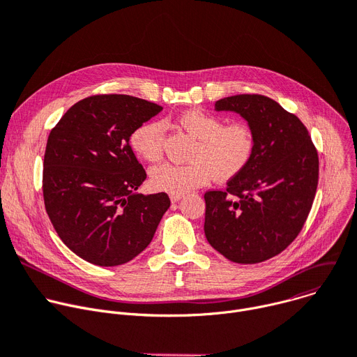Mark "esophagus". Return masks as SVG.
Here are the masks:
<instances>
[{"label":"esophagus","instance_id":"34e87169","mask_svg":"<svg viewBox=\"0 0 357 357\" xmlns=\"http://www.w3.org/2000/svg\"><path fill=\"white\" fill-rule=\"evenodd\" d=\"M183 197V193H171V201L178 202Z\"/></svg>","mask_w":357,"mask_h":357}]
</instances>
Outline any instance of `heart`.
<instances>
[{
    "mask_svg": "<svg viewBox=\"0 0 357 357\" xmlns=\"http://www.w3.org/2000/svg\"><path fill=\"white\" fill-rule=\"evenodd\" d=\"M178 125L197 139L189 153V164H162L152 169L151 183L169 193H185L209 179L229 181L238 176L253 156L256 138L253 128L245 121L225 123L223 118L199 111H186ZM134 152L155 164L164 153V126L151 121L139 125L131 135Z\"/></svg>",
    "mask_w": 357,
    "mask_h": 357,
    "instance_id": "obj_1",
    "label": "heart"
}]
</instances>
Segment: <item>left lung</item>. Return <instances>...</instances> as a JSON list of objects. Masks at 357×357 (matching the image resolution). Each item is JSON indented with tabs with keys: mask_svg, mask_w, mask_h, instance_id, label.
<instances>
[{
	"mask_svg": "<svg viewBox=\"0 0 357 357\" xmlns=\"http://www.w3.org/2000/svg\"><path fill=\"white\" fill-rule=\"evenodd\" d=\"M253 128L249 165L226 189L205 193V236L236 264H261L283 252L302 231L316 195L319 156L302 121L276 101L241 93L215 102Z\"/></svg>",
	"mask_w": 357,
	"mask_h": 357,
	"instance_id": "8db88e82",
	"label": "left lung"
}]
</instances>
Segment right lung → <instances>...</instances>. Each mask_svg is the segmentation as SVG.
Instances as JSON below:
<instances>
[{"label": "right lung", "instance_id": "right-lung-1", "mask_svg": "<svg viewBox=\"0 0 357 357\" xmlns=\"http://www.w3.org/2000/svg\"><path fill=\"white\" fill-rule=\"evenodd\" d=\"M162 107L122 93L78 101L51 129L43 169L45 211L75 255L118 266L152 241L171 206L168 193L135 190L146 178L131 145L135 129Z\"/></svg>", "mask_w": 357, "mask_h": 357}]
</instances>
